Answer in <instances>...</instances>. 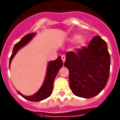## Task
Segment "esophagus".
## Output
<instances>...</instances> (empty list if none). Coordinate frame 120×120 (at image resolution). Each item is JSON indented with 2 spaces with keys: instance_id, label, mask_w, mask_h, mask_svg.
<instances>
[{
  "instance_id": "34e87169",
  "label": "esophagus",
  "mask_w": 120,
  "mask_h": 120,
  "mask_svg": "<svg viewBox=\"0 0 120 120\" xmlns=\"http://www.w3.org/2000/svg\"><path fill=\"white\" fill-rule=\"evenodd\" d=\"M61 57H62V61H63V62H65V59H66L65 56L63 55H62V56H61Z\"/></svg>"
}]
</instances>
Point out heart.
<instances>
[{
    "instance_id": "b5f03b06",
    "label": "heart",
    "mask_w": 120,
    "mask_h": 120,
    "mask_svg": "<svg viewBox=\"0 0 120 120\" xmlns=\"http://www.w3.org/2000/svg\"><path fill=\"white\" fill-rule=\"evenodd\" d=\"M70 40L71 41H76V43L79 46H82L85 43L86 39L84 37H79L78 35H73L70 38Z\"/></svg>"
}]
</instances>
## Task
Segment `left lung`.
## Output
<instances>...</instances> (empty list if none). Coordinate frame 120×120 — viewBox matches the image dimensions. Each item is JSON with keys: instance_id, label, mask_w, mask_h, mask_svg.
Listing matches in <instances>:
<instances>
[{"instance_id": "obj_1", "label": "left lung", "mask_w": 120, "mask_h": 120, "mask_svg": "<svg viewBox=\"0 0 120 120\" xmlns=\"http://www.w3.org/2000/svg\"><path fill=\"white\" fill-rule=\"evenodd\" d=\"M64 66L69 70L70 86L75 95L90 98L100 93L108 82L110 55L106 41L96 36L87 47L66 54Z\"/></svg>"}]
</instances>
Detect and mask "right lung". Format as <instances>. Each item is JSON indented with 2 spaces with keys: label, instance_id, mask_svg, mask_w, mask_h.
I'll return each instance as SVG.
<instances>
[{
  "label": "right lung",
  "instance_id": "right-lung-1",
  "mask_svg": "<svg viewBox=\"0 0 120 120\" xmlns=\"http://www.w3.org/2000/svg\"><path fill=\"white\" fill-rule=\"evenodd\" d=\"M35 35V33L28 34L14 45L12 53L10 56V60H9V65H10L12 58H14L16 53L17 52V51L21 47L26 45L34 37ZM62 66H63V62H62L61 56H59L55 60L49 62L44 82L41 87L40 88V89L35 94L32 96L27 97V96L22 95L19 91H17L18 93L23 98L31 101H40L46 99L51 95V93L52 92L53 85L55 78L56 77L58 70L62 68Z\"/></svg>",
  "mask_w": 120,
  "mask_h": 120
}]
</instances>
